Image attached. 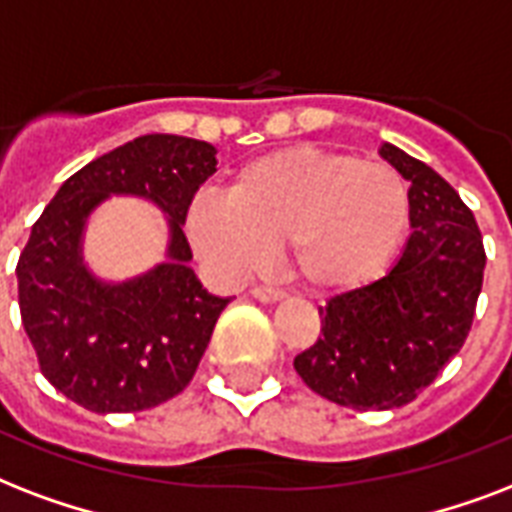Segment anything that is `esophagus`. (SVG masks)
<instances>
[{"label":"esophagus","instance_id":"34e87169","mask_svg":"<svg viewBox=\"0 0 512 512\" xmlns=\"http://www.w3.org/2000/svg\"><path fill=\"white\" fill-rule=\"evenodd\" d=\"M251 293H253V299H259V301H280V299H285L283 288H275V285H253Z\"/></svg>","mask_w":512,"mask_h":512}]
</instances>
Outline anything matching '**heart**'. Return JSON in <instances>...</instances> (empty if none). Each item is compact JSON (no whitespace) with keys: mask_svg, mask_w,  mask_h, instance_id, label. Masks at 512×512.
I'll return each mask as SVG.
<instances>
[{"mask_svg":"<svg viewBox=\"0 0 512 512\" xmlns=\"http://www.w3.org/2000/svg\"><path fill=\"white\" fill-rule=\"evenodd\" d=\"M408 216V186L390 165L291 146L243 165L227 197H194L186 232L224 275L259 269L285 243L293 275L307 288L347 291L390 264Z\"/></svg>","mask_w":512,"mask_h":512,"instance_id":"obj_1","label":"heart"}]
</instances>
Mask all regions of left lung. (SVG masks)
Listing matches in <instances>:
<instances>
[{"instance_id":"left-lung-1","label":"left lung","mask_w":512,"mask_h":512,"mask_svg":"<svg viewBox=\"0 0 512 512\" xmlns=\"http://www.w3.org/2000/svg\"><path fill=\"white\" fill-rule=\"evenodd\" d=\"M382 157L411 184V237L382 280L320 307L318 342L293 358L310 390L358 411L406 406L435 382L470 334L486 267L457 189L398 146Z\"/></svg>"}]
</instances>
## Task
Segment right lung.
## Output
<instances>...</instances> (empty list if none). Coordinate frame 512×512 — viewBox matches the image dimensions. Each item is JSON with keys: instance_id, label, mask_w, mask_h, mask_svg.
I'll return each mask as SVG.
<instances>
[{"instance_id": "right-lung-1", "label": "right lung", "mask_w": 512, "mask_h": 512, "mask_svg": "<svg viewBox=\"0 0 512 512\" xmlns=\"http://www.w3.org/2000/svg\"><path fill=\"white\" fill-rule=\"evenodd\" d=\"M216 173L205 141L149 133L66 178L31 227L18 259V304L39 371L95 414H136L192 382L229 299L202 288L184 235L194 194ZM106 193H141L171 216V259L109 286L78 259L86 213Z\"/></svg>"}]
</instances>
